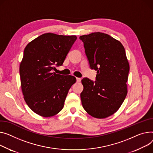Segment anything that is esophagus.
Returning <instances> with one entry per match:
<instances>
[{"mask_svg":"<svg viewBox=\"0 0 153 153\" xmlns=\"http://www.w3.org/2000/svg\"><path fill=\"white\" fill-rule=\"evenodd\" d=\"M76 80H77V82H80L81 79H80V78H79V77H77V78H76Z\"/></svg>","mask_w":153,"mask_h":153,"instance_id":"1","label":"esophagus"}]
</instances>
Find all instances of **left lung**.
Masks as SVG:
<instances>
[{"label": "left lung", "instance_id": "8db88e82", "mask_svg": "<svg viewBox=\"0 0 153 153\" xmlns=\"http://www.w3.org/2000/svg\"><path fill=\"white\" fill-rule=\"evenodd\" d=\"M90 68L97 71L95 80L84 77L80 98L90 116L102 119L113 114L127 94L129 64L119 41L108 34L94 33L81 36Z\"/></svg>", "mask_w": 153, "mask_h": 153}]
</instances>
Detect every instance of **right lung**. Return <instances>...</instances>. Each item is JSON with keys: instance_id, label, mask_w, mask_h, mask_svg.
Here are the masks:
<instances>
[{"instance_id": "right-lung-1", "label": "right lung", "mask_w": 153, "mask_h": 153, "mask_svg": "<svg viewBox=\"0 0 153 153\" xmlns=\"http://www.w3.org/2000/svg\"><path fill=\"white\" fill-rule=\"evenodd\" d=\"M76 39V36L45 33L25 47L19 67L21 86L26 104L35 113L51 117L63 108L68 91L76 79L53 71L63 65Z\"/></svg>"}]
</instances>
